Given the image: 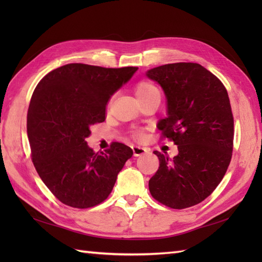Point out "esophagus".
<instances>
[{
  "instance_id": "1",
  "label": "esophagus",
  "mask_w": 262,
  "mask_h": 262,
  "mask_svg": "<svg viewBox=\"0 0 262 262\" xmlns=\"http://www.w3.org/2000/svg\"><path fill=\"white\" fill-rule=\"evenodd\" d=\"M132 149H133V154H134V157H140V155H143L147 152L146 148L137 146V145H133Z\"/></svg>"
}]
</instances>
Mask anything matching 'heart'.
<instances>
[{
    "label": "heart",
    "mask_w": 262,
    "mask_h": 262,
    "mask_svg": "<svg viewBox=\"0 0 262 262\" xmlns=\"http://www.w3.org/2000/svg\"><path fill=\"white\" fill-rule=\"evenodd\" d=\"M134 92H135V96H136L137 100L149 97V96H152V94L160 93L157 85L153 84L152 82L146 81V80H142L140 82H137L134 86ZM133 135H134V137L137 138V140H142L143 138L142 132H135Z\"/></svg>",
    "instance_id": "obj_1"
}]
</instances>
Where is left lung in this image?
<instances>
[{
    "instance_id": "8db88e82",
    "label": "left lung",
    "mask_w": 262,
    "mask_h": 262,
    "mask_svg": "<svg viewBox=\"0 0 262 262\" xmlns=\"http://www.w3.org/2000/svg\"><path fill=\"white\" fill-rule=\"evenodd\" d=\"M146 75L165 93L168 117L158 127L179 151L172 160L154 151L160 166L148 181L149 192L170 208L191 207L215 190L231 162L234 119L229 94L197 63L165 64Z\"/></svg>"
}]
</instances>
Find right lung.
I'll list each match as a JSON object with an SVG mask.
<instances>
[{
    "mask_svg": "<svg viewBox=\"0 0 262 262\" xmlns=\"http://www.w3.org/2000/svg\"><path fill=\"white\" fill-rule=\"evenodd\" d=\"M136 71L72 63L49 72L37 84L27 115L31 159L63 204L84 209L104 202L132 158L125 144L114 142L96 153L85 138L92 125L104 121L109 99Z\"/></svg>",
    "mask_w": 262,
    "mask_h": 262,
    "instance_id": "obj_1",
    "label": "right lung"
}]
</instances>
